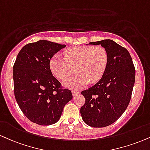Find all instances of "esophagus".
<instances>
[{"label":"esophagus","instance_id":"34e87169","mask_svg":"<svg viewBox=\"0 0 150 150\" xmlns=\"http://www.w3.org/2000/svg\"><path fill=\"white\" fill-rule=\"evenodd\" d=\"M80 92L79 91H75V90H73L72 91V93H73V96H75L77 94H78V93H80Z\"/></svg>","mask_w":150,"mask_h":150}]
</instances>
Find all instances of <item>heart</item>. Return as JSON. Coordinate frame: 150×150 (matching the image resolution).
<instances>
[{"mask_svg": "<svg viewBox=\"0 0 150 150\" xmlns=\"http://www.w3.org/2000/svg\"><path fill=\"white\" fill-rule=\"evenodd\" d=\"M64 58L54 55L50 61V68L56 77L65 80L73 73H77L64 83L66 87L79 89L90 82L95 83L101 79L107 68L109 57L103 47L77 46L67 49Z\"/></svg>", "mask_w": 150, "mask_h": 150, "instance_id": "b5f03b06", "label": "heart"}]
</instances>
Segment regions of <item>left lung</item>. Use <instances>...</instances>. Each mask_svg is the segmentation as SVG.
I'll list each match as a JSON object with an SVG mask.
<instances>
[{
	"instance_id": "8db88e82",
	"label": "left lung",
	"mask_w": 150,
	"mask_h": 150,
	"mask_svg": "<svg viewBox=\"0 0 150 150\" xmlns=\"http://www.w3.org/2000/svg\"><path fill=\"white\" fill-rule=\"evenodd\" d=\"M89 44L100 45L105 49L109 61L101 79L81 92L85 103L81 107L80 113L87 125L105 127L116 122L129 105L136 70L128 50L115 41L108 39Z\"/></svg>"
}]
</instances>
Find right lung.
I'll return each mask as SVG.
<instances>
[{
  "label": "right lung",
  "instance_id": "1",
  "mask_svg": "<svg viewBox=\"0 0 150 150\" xmlns=\"http://www.w3.org/2000/svg\"><path fill=\"white\" fill-rule=\"evenodd\" d=\"M66 45L39 40L23 46L13 66L14 93L21 110L40 125L59 120L65 105L73 98L71 91L63 89L52 75L51 58Z\"/></svg>",
  "mask_w": 150,
  "mask_h": 150
}]
</instances>
